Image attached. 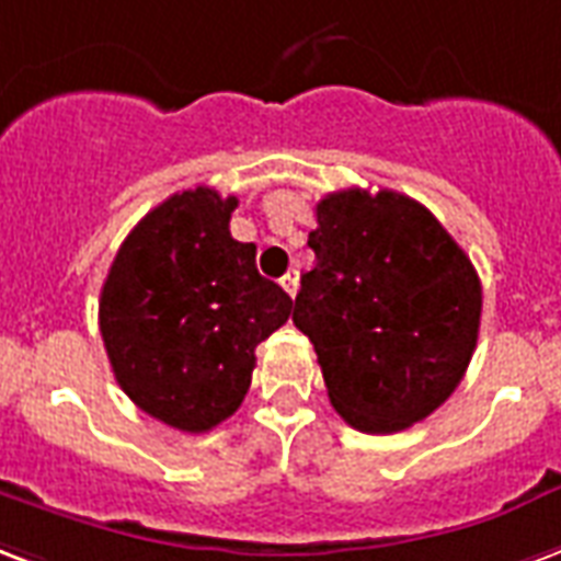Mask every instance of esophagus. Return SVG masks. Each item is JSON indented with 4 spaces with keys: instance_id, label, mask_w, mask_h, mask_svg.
Wrapping results in <instances>:
<instances>
[{
    "instance_id": "34e87169",
    "label": "esophagus",
    "mask_w": 561,
    "mask_h": 561,
    "mask_svg": "<svg viewBox=\"0 0 561 561\" xmlns=\"http://www.w3.org/2000/svg\"><path fill=\"white\" fill-rule=\"evenodd\" d=\"M279 282H282V288L288 291V297H297V288H300V273H297V270H288Z\"/></svg>"
}]
</instances>
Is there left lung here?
I'll use <instances>...</instances> for the list:
<instances>
[{"mask_svg": "<svg viewBox=\"0 0 561 561\" xmlns=\"http://www.w3.org/2000/svg\"><path fill=\"white\" fill-rule=\"evenodd\" d=\"M294 323L330 404L365 434L416 425L455 392L476 351L481 282L428 207L359 186L323 196Z\"/></svg>", "mask_w": 561, "mask_h": 561, "instance_id": "left-lung-1", "label": "left lung"}]
</instances>
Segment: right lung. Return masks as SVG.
<instances>
[{"label":"right lung","mask_w":561,"mask_h":561,"mask_svg":"<svg viewBox=\"0 0 561 561\" xmlns=\"http://www.w3.org/2000/svg\"><path fill=\"white\" fill-rule=\"evenodd\" d=\"M238 198L210 186L169 196L139 219L101 291V335L115 380L148 416L205 434L243 404L255 347L294 300L231 238Z\"/></svg>","instance_id":"obj_1"}]
</instances>
